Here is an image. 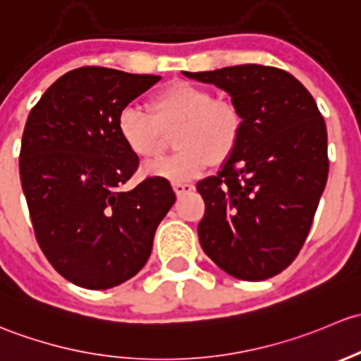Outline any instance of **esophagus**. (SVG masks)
<instances>
[{"instance_id": "esophagus-1", "label": "esophagus", "mask_w": 361, "mask_h": 361, "mask_svg": "<svg viewBox=\"0 0 361 361\" xmlns=\"http://www.w3.org/2000/svg\"><path fill=\"white\" fill-rule=\"evenodd\" d=\"M192 189H195V184H191V182H173V191H176L177 196L191 192Z\"/></svg>"}]
</instances>
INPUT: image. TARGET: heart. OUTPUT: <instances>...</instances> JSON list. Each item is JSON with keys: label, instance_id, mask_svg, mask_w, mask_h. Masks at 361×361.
<instances>
[{"label": "heart", "instance_id": "1", "mask_svg": "<svg viewBox=\"0 0 361 361\" xmlns=\"http://www.w3.org/2000/svg\"><path fill=\"white\" fill-rule=\"evenodd\" d=\"M176 132V154L147 169L151 176L182 182L200 176L210 163L228 161L240 142L243 118L229 100L189 81H172L149 99V114L128 106L118 114V133L128 151L142 161L158 158L163 132Z\"/></svg>", "mask_w": 361, "mask_h": 361}]
</instances>
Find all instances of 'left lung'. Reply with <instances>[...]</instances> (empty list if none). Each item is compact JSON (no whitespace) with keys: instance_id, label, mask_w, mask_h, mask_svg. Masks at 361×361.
Masks as SVG:
<instances>
[{"instance_id":"obj_1","label":"left lung","mask_w":361,"mask_h":361,"mask_svg":"<svg viewBox=\"0 0 361 361\" xmlns=\"http://www.w3.org/2000/svg\"><path fill=\"white\" fill-rule=\"evenodd\" d=\"M182 74L228 92L243 118L235 153L196 185L205 200L200 243L238 280H267L290 266L313 224L329 177L325 121L283 69L245 64Z\"/></svg>"}]
</instances>
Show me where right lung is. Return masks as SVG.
Wrapping results in <instances>:
<instances>
[{
    "instance_id": "add662e5",
    "label": "right lung",
    "mask_w": 361,
    "mask_h": 361,
    "mask_svg": "<svg viewBox=\"0 0 361 361\" xmlns=\"http://www.w3.org/2000/svg\"><path fill=\"white\" fill-rule=\"evenodd\" d=\"M158 81L88 66L59 78L29 113L18 165L32 228L48 262L78 287L135 276L176 203L163 177L121 189L139 158L120 139L118 114Z\"/></svg>"
}]
</instances>
